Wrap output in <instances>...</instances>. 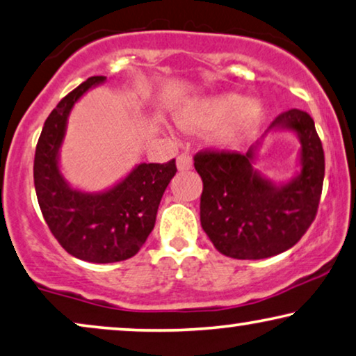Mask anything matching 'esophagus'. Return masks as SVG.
<instances>
[{"mask_svg": "<svg viewBox=\"0 0 356 356\" xmlns=\"http://www.w3.org/2000/svg\"><path fill=\"white\" fill-rule=\"evenodd\" d=\"M192 163H193L192 156H190L188 153H182L177 158V169H179V171H182V172L188 171V169L192 168Z\"/></svg>", "mask_w": 356, "mask_h": 356, "instance_id": "esophagus-1", "label": "esophagus"}]
</instances>
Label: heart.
Segmentation results:
<instances>
[{
  "label": "heart",
  "instance_id": "heart-1",
  "mask_svg": "<svg viewBox=\"0 0 356 356\" xmlns=\"http://www.w3.org/2000/svg\"><path fill=\"white\" fill-rule=\"evenodd\" d=\"M172 114L179 126L188 132L211 129V142L224 149L240 147L264 121L261 104L237 93L190 98Z\"/></svg>",
  "mask_w": 356,
  "mask_h": 356
}]
</instances>
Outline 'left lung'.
<instances>
[{
	"label": "left lung",
	"instance_id": "1",
	"mask_svg": "<svg viewBox=\"0 0 356 356\" xmlns=\"http://www.w3.org/2000/svg\"><path fill=\"white\" fill-rule=\"evenodd\" d=\"M298 137V168L287 180L254 169L261 142L247 154L204 152L195 156L202 176L200 221L218 252L237 259H263L292 248L316 216L324 180V152L314 121L300 109L280 114L269 134Z\"/></svg>",
	"mask_w": 356,
	"mask_h": 356
}]
</instances>
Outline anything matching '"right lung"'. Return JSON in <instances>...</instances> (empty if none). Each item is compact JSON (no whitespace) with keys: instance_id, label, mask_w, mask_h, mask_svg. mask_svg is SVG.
Returning a JSON list of instances; mask_svg holds the SVG:
<instances>
[{"instance_id":"1","label":"right lung","mask_w":356,"mask_h":356,"mask_svg":"<svg viewBox=\"0 0 356 356\" xmlns=\"http://www.w3.org/2000/svg\"><path fill=\"white\" fill-rule=\"evenodd\" d=\"M106 82L95 76L64 97L49 114L33 161V182L42 214L63 248L88 263L132 258L156 222L163 193L176 176V159L140 163L126 177L102 192L72 187L61 171V147L69 114L88 90Z\"/></svg>"}]
</instances>
